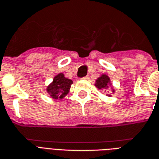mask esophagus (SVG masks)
<instances>
[{
	"label": "esophagus",
	"mask_w": 159,
	"mask_h": 159,
	"mask_svg": "<svg viewBox=\"0 0 159 159\" xmlns=\"http://www.w3.org/2000/svg\"><path fill=\"white\" fill-rule=\"evenodd\" d=\"M83 80H89V76H84V77H83Z\"/></svg>",
	"instance_id": "esophagus-1"
}]
</instances>
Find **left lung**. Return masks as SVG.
Returning <instances> with one entry per match:
<instances>
[{"mask_svg": "<svg viewBox=\"0 0 159 159\" xmlns=\"http://www.w3.org/2000/svg\"><path fill=\"white\" fill-rule=\"evenodd\" d=\"M111 80L109 78V76L107 75H101V76L98 78V79L95 81V86H96L97 89H107L109 88V86H111ZM115 92V90L112 89V93Z\"/></svg>", "mask_w": 159, "mask_h": 159, "instance_id": "1", "label": "left lung"}]
</instances>
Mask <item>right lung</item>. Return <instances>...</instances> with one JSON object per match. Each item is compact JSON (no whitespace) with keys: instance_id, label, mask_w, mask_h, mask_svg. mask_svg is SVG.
<instances>
[{"instance_id":"add662e5","label":"right lung","mask_w":159,"mask_h":159,"mask_svg":"<svg viewBox=\"0 0 159 159\" xmlns=\"http://www.w3.org/2000/svg\"><path fill=\"white\" fill-rule=\"evenodd\" d=\"M73 82L70 79L66 78L63 73H59L54 76L52 83L47 88V92L50 96L55 100H62L69 93L70 86Z\"/></svg>"}]
</instances>
